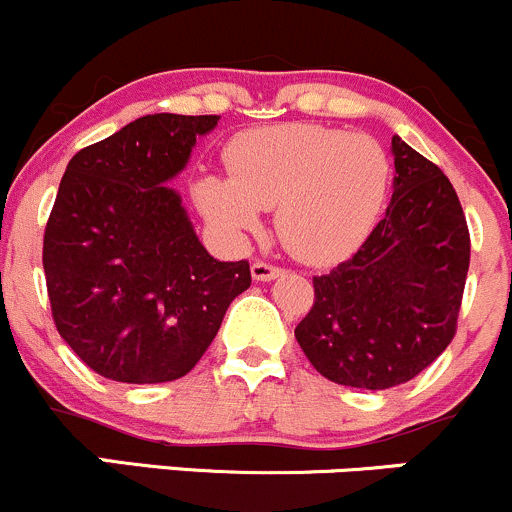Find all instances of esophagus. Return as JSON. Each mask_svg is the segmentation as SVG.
<instances>
[{
  "label": "esophagus",
  "instance_id": "esophagus-1",
  "mask_svg": "<svg viewBox=\"0 0 512 512\" xmlns=\"http://www.w3.org/2000/svg\"><path fill=\"white\" fill-rule=\"evenodd\" d=\"M282 272H284L282 267L272 265V262H262V260L252 262V279H257V282H270V279L279 277Z\"/></svg>",
  "mask_w": 512,
  "mask_h": 512
}]
</instances>
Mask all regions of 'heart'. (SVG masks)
Wrapping results in <instances>:
<instances>
[{"instance_id":"b5f03b06","label":"heart","mask_w":512,"mask_h":512,"mask_svg":"<svg viewBox=\"0 0 512 512\" xmlns=\"http://www.w3.org/2000/svg\"><path fill=\"white\" fill-rule=\"evenodd\" d=\"M225 174H206L193 198L223 233L260 230L277 208L282 245L309 265H328L363 245L390 191V159L375 139L321 125L242 132L228 147Z\"/></svg>"}]
</instances>
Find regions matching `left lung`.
<instances>
[{"mask_svg":"<svg viewBox=\"0 0 512 512\" xmlns=\"http://www.w3.org/2000/svg\"><path fill=\"white\" fill-rule=\"evenodd\" d=\"M395 191L351 260L314 277L294 328L301 351L338 385L387 390L417 378L456 333L471 238L444 171L392 137Z\"/></svg>","mask_w":512,"mask_h":512,"instance_id":"left-lung-1","label":"left lung"}]
</instances>
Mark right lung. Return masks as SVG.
Wrapping results in <instances>:
<instances>
[{"label":"right lung","mask_w":512,"mask_h":512,"mask_svg":"<svg viewBox=\"0 0 512 512\" xmlns=\"http://www.w3.org/2000/svg\"><path fill=\"white\" fill-rule=\"evenodd\" d=\"M218 115H144L68 161L43 233L53 324L102 378H184L250 287V262H218L166 181Z\"/></svg>","instance_id":"right-lung-1"}]
</instances>
